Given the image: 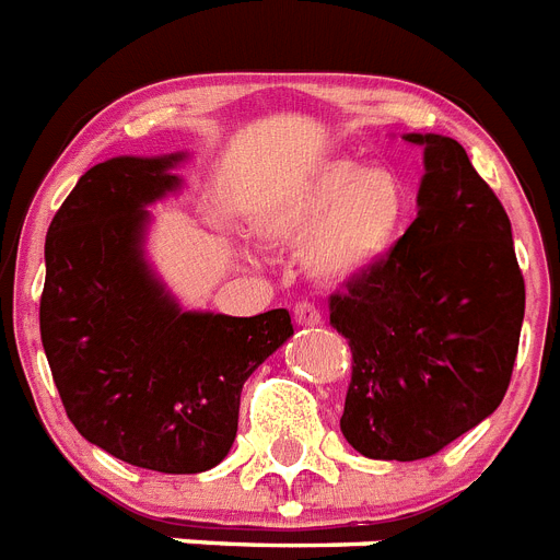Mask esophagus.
<instances>
[{"label":"esophagus","mask_w":560,"mask_h":560,"mask_svg":"<svg viewBox=\"0 0 560 560\" xmlns=\"http://www.w3.org/2000/svg\"><path fill=\"white\" fill-rule=\"evenodd\" d=\"M294 320H298V326H317L320 324V312L312 303H298L294 306Z\"/></svg>","instance_id":"34e87169"}]
</instances>
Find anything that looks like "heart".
Returning a JSON list of instances; mask_svg holds the SVG:
<instances>
[{
	"label": "heart",
	"mask_w": 560,
	"mask_h": 560,
	"mask_svg": "<svg viewBox=\"0 0 560 560\" xmlns=\"http://www.w3.org/2000/svg\"><path fill=\"white\" fill-rule=\"evenodd\" d=\"M407 217L410 187L399 167L324 155L268 182L248 210V225L268 245H301L308 280L347 285L393 257Z\"/></svg>",
	"instance_id": "1"
}]
</instances>
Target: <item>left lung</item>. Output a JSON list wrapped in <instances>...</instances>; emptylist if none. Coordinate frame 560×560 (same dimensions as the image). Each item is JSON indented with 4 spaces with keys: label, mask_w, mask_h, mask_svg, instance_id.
Listing matches in <instances>:
<instances>
[{
    "label": "left lung",
    "mask_w": 560,
    "mask_h": 560,
    "mask_svg": "<svg viewBox=\"0 0 560 560\" xmlns=\"http://www.w3.org/2000/svg\"><path fill=\"white\" fill-rule=\"evenodd\" d=\"M422 147L419 213L378 271L332 294L329 324L350 341L341 431L370 459L413 463L498 410L521 341L526 289L512 222L463 144Z\"/></svg>",
    "instance_id": "8db88e82"
}]
</instances>
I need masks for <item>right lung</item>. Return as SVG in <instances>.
Masks as SVG:
<instances>
[{
    "label": "right lung",
    "mask_w": 560,
    "mask_h": 560,
    "mask_svg": "<svg viewBox=\"0 0 560 560\" xmlns=\"http://www.w3.org/2000/svg\"><path fill=\"white\" fill-rule=\"evenodd\" d=\"M187 153L115 155L86 170L46 236L39 335L80 436L161 474L228 457L245 378L294 335L285 308L254 317L182 308L147 257L150 205L178 194Z\"/></svg>",
    "instance_id": "right-lung-1"
}]
</instances>
